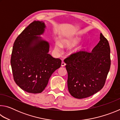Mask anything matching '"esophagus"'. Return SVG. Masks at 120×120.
<instances>
[{"instance_id": "obj_1", "label": "esophagus", "mask_w": 120, "mask_h": 120, "mask_svg": "<svg viewBox=\"0 0 120 120\" xmlns=\"http://www.w3.org/2000/svg\"><path fill=\"white\" fill-rule=\"evenodd\" d=\"M65 65H66V63H65L64 61H62V62H61V66L62 67H64V66H65Z\"/></svg>"}]
</instances>
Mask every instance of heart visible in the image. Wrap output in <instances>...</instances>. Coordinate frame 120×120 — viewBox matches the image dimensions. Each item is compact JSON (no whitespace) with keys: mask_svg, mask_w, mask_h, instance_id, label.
<instances>
[{"mask_svg":"<svg viewBox=\"0 0 120 120\" xmlns=\"http://www.w3.org/2000/svg\"><path fill=\"white\" fill-rule=\"evenodd\" d=\"M79 40L77 39H65L62 41V44L60 42L56 41L55 44V49L58 52L61 51L63 46L66 48H69L76 45L78 43Z\"/></svg>","mask_w":120,"mask_h":120,"instance_id":"1","label":"heart"}]
</instances>
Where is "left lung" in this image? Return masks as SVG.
<instances>
[{
	"label": "left lung",
	"mask_w": 120,
	"mask_h": 120,
	"mask_svg": "<svg viewBox=\"0 0 120 120\" xmlns=\"http://www.w3.org/2000/svg\"><path fill=\"white\" fill-rule=\"evenodd\" d=\"M68 72V88L76 98H86L104 87L111 66L110 47L101 33L92 52L72 53L64 60Z\"/></svg>",
	"instance_id": "obj_1"
}]
</instances>
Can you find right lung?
<instances>
[{
    "mask_svg": "<svg viewBox=\"0 0 120 120\" xmlns=\"http://www.w3.org/2000/svg\"><path fill=\"white\" fill-rule=\"evenodd\" d=\"M42 21H34L23 30L14 42L11 64L16 84L25 92H42L61 60L48 53L49 44L41 36L45 30Z\"/></svg>",
    "mask_w": 120,
    "mask_h": 120,
    "instance_id": "add662e5",
    "label": "right lung"
}]
</instances>
